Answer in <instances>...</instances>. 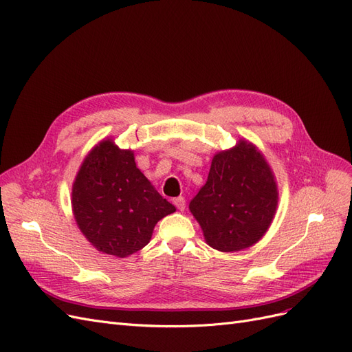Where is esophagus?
I'll list each match as a JSON object with an SVG mask.
<instances>
[{
  "instance_id": "esophagus-1",
  "label": "esophagus",
  "mask_w": 352,
  "mask_h": 352,
  "mask_svg": "<svg viewBox=\"0 0 352 352\" xmlns=\"http://www.w3.org/2000/svg\"><path fill=\"white\" fill-rule=\"evenodd\" d=\"M173 204L177 207V210L184 211V210H185V207H186V201H185V198H184V197H177V198H175V199H173Z\"/></svg>"
}]
</instances>
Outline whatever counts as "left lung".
<instances>
[{
	"mask_svg": "<svg viewBox=\"0 0 352 352\" xmlns=\"http://www.w3.org/2000/svg\"><path fill=\"white\" fill-rule=\"evenodd\" d=\"M278 206V189L269 164L251 144L241 141L211 162L207 184L189 210L210 247L241 251L260 241Z\"/></svg>",
	"mask_w": 352,
	"mask_h": 352,
	"instance_id": "obj_1",
	"label": "left lung"
}]
</instances>
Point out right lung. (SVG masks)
Instances as JSON below:
<instances>
[{
	"instance_id": "obj_1",
	"label": "right lung",
	"mask_w": 352,
	"mask_h": 352,
	"mask_svg": "<svg viewBox=\"0 0 352 352\" xmlns=\"http://www.w3.org/2000/svg\"><path fill=\"white\" fill-rule=\"evenodd\" d=\"M74 219L98 251L127 257L150 242L154 226L175 212L141 170L132 151L102 141L85 160L72 190Z\"/></svg>"
}]
</instances>
